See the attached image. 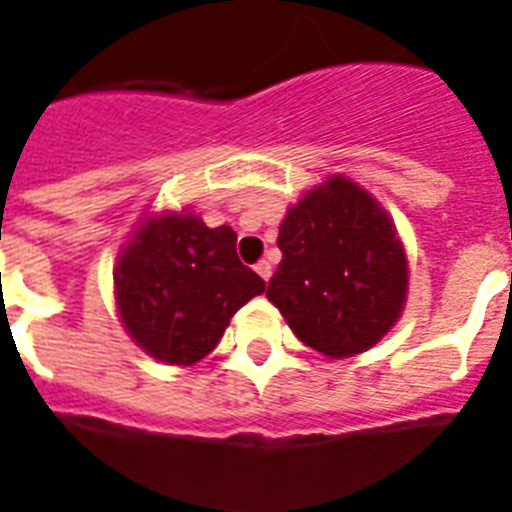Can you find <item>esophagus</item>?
Returning <instances> with one entry per match:
<instances>
[{"instance_id": "obj_1", "label": "esophagus", "mask_w": 512, "mask_h": 512, "mask_svg": "<svg viewBox=\"0 0 512 512\" xmlns=\"http://www.w3.org/2000/svg\"><path fill=\"white\" fill-rule=\"evenodd\" d=\"M255 270H257V276L263 278V281H270V276H273V268H270L268 260H260V263L255 265Z\"/></svg>"}]
</instances>
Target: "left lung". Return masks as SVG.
Wrapping results in <instances>:
<instances>
[{
    "label": "left lung",
    "instance_id": "obj_1",
    "mask_svg": "<svg viewBox=\"0 0 512 512\" xmlns=\"http://www.w3.org/2000/svg\"><path fill=\"white\" fill-rule=\"evenodd\" d=\"M278 249L268 299L309 349L330 359L362 354L401 317L409 265L398 231L346 176H330L289 208Z\"/></svg>",
    "mask_w": 512,
    "mask_h": 512
}]
</instances>
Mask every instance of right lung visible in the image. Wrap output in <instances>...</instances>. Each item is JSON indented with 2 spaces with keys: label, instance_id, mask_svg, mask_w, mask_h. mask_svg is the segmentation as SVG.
<instances>
[{
  "label": "right lung",
  "instance_id": "obj_1",
  "mask_svg": "<svg viewBox=\"0 0 512 512\" xmlns=\"http://www.w3.org/2000/svg\"><path fill=\"white\" fill-rule=\"evenodd\" d=\"M117 312L143 351L190 367L216 349L236 309L265 281L236 257L231 226L192 213L148 216L114 270Z\"/></svg>",
  "mask_w": 512,
  "mask_h": 512
}]
</instances>
